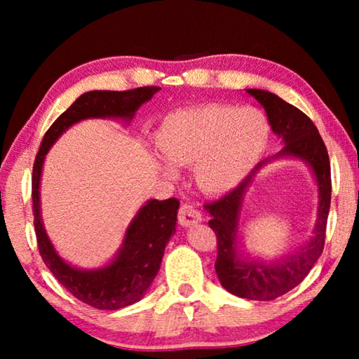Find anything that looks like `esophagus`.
<instances>
[{
	"mask_svg": "<svg viewBox=\"0 0 359 359\" xmlns=\"http://www.w3.org/2000/svg\"><path fill=\"white\" fill-rule=\"evenodd\" d=\"M203 220L199 210L191 204H184L179 209V222L182 226H191V224H196Z\"/></svg>",
	"mask_w": 359,
	"mask_h": 359,
	"instance_id": "esophagus-1",
	"label": "esophagus"
}]
</instances>
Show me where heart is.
I'll return each instance as SVG.
<instances>
[{
    "mask_svg": "<svg viewBox=\"0 0 359 359\" xmlns=\"http://www.w3.org/2000/svg\"><path fill=\"white\" fill-rule=\"evenodd\" d=\"M269 123L257 107L204 104L168 115L155 135L166 161L163 174L174 177L175 166H193L201 190L228 193L257 166L269 141Z\"/></svg>",
    "mask_w": 359,
    "mask_h": 359,
    "instance_id": "1",
    "label": "heart"
}]
</instances>
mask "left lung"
<instances>
[{
	"label": "left lung",
	"mask_w": 359,
	"mask_h": 359,
	"mask_svg": "<svg viewBox=\"0 0 359 359\" xmlns=\"http://www.w3.org/2000/svg\"><path fill=\"white\" fill-rule=\"evenodd\" d=\"M245 92L264 107L272 133L283 145L278 154L258 163L233 191L224 194L218 201L205 204L204 208L210 215L209 226L217 234L215 272L222 287L245 299L271 301L297 287L323 252L331 204V166L323 139L306 114L266 90L247 88ZM278 157H296L311 168L319 188V210L311 241L293 254L267 264L241 252L240 212L254 174L267 162Z\"/></svg>",
	"instance_id": "8db88e82"
}]
</instances>
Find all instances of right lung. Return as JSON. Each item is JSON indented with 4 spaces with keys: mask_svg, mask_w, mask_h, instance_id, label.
I'll return each instance as SVG.
<instances>
[{
    "mask_svg": "<svg viewBox=\"0 0 359 359\" xmlns=\"http://www.w3.org/2000/svg\"><path fill=\"white\" fill-rule=\"evenodd\" d=\"M158 87H141L128 92L93 90L79 96L60 115L42 139L33 166V214L38 247L53 277L88 306L100 311H117L141 301L160 271L166 244L175 233L180 203L175 198L149 199L133 218L115 257L96 269H81L60 257L48 239L41 217V174L46 155L57 139L72 125L87 118H120L131 121L139 107L151 100Z\"/></svg>",
    "mask_w": 359,
    "mask_h": 359,
    "instance_id": "add662e5",
    "label": "right lung"
}]
</instances>
